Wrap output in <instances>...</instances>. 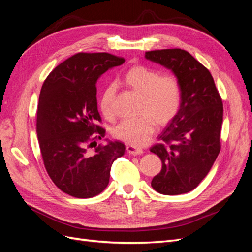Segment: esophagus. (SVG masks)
Masks as SVG:
<instances>
[{"instance_id": "34e87169", "label": "esophagus", "mask_w": 252, "mask_h": 252, "mask_svg": "<svg viewBox=\"0 0 252 252\" xmlns=\"http://www.w3.org/2000/svg\"><path fill=\"white\" fill-rule=\"evenodd\" d=\"M126 150L129 155L131 156H139V155H143V149L142 148H136L134 146H130V145H128L126 147Z\"/></svg>"}]
</instances>
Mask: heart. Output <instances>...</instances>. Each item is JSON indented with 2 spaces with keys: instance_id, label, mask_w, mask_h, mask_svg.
<instances>
[{
  "instance_id": "obj_1",
  "label": "heart",
  "mask_w": 252,
  "mask_h": 252,
  "mask_svg": "<svg viewBox=\"0 0 252 252\" xmlns=\"http://www.w3.org/2000/svg\"><path fill=\"white\" fill-rule=\"evenodd\" d=\"M123 81L141 94L139 112L142 116L123 120L113 129V134L131 146H143L155 132L154 120L158 125H166L177 116L181 105V88L173 75H158L156 69L144 65L132 66ZM114 97L116 87L108 85L100 98V110L107 119L114 117Z\"/></svg>"
}]
</instances>
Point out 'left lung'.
Returning a JSON list of instances; mask_svg holds the SVG:
<instances>
[{"mask_svg":"<svg viewBox=\"0 0 252 252\" xmlns=\"http://www.w3.org/2000/svg\"><path fill=\"white\" fill-rule=\"evenodd\" d=\"M145 58L171 70L181 88L180 109L158 138L167 145L150 148L162 161L151 186L165 195L187 193L207 175L219 156L222 98L209 70L186 50L147 51Z\"/></svg>","mask_w":252,"mask_h":252,"instance_id":"1","label":"left lung"}]
</instances>
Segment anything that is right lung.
<instances>
[{
    "label": "right lung",
    "mask_w": 252,
    "mask_h": 252,
    "mask_svg": "<svg viewBox=\"0 0 252 252\" xmlns=\"http://www.w3.org/2000/svg\"><path fill=\"white\" fill-rule=\"evenodd\" d=\"M124 62L106 52H80L58 65L42 86L36 133L44 165L56 186L71 196L100 194L108 185L113 162L125 152L123 143L108 139L94 153L86 148L105 135L97 125L96 82Z\"/></svg>",
    "instance_id": "obj_1"
}]
</instances>
